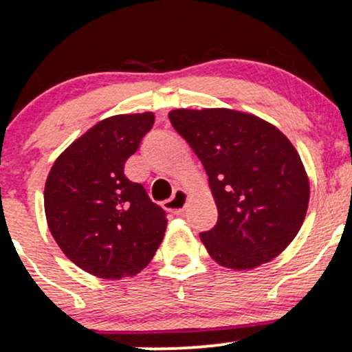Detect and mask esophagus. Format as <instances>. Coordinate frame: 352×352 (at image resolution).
<instances>
[{
	"instance_id": "1",
	"label": "esophagus",
	"mask_w": 352,
	"mask_h": 352,
	"mask_svg": "<svg viewBox=\"0 0 352 352\" xmlns=\"http://www.w3.org/2000/svg\"><path fill=\"white\" fill-rule=\"evenodd\" d=\"M187 200H188V193L185 192V190L177 188L175 193H173L170 199L165 200V208L170 210V212L180 213L182 210L185 208V205H187Z\"/></svg>"
}]
</instances>
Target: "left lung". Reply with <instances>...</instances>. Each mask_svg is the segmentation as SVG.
Listing matches in <instances>:
<instances>
[{"label": "left lung", "mask_w": 352, "mask_h": 352, "mask_svg": "<svg viewBox=\"0 0 352 352\" xmlns=\"http://www.w3.org/2000/svg\"><path fill=\"white\" fill-rule=\"evenodd\" d=\"M168 119L208 175L218 221L200 240L218 265L268 263L300 232L309 180L300 153L280 129L233 109H175Z\"/></svg>", "instance_id": "8db88e82"}]
</instances>
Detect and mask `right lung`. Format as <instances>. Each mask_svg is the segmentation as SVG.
<instances>
[{
	"label": "right lung",
	"mask_w": 352,
	"mask_h": 352,
	"mask_svg": "<svg viewBox=\"0 0 352 352\" xmlns=\"http://www.w3.org/2000/svg\"><path fill=\"white\" fill-rule=\"evenodd\" d=\"M155 116L100 120L56 159L44 185V212L56 243L74 265L104 280L134 276L162 243L167 218L124 165Z\"/></svg>",
	"instance_id": "add662e5"
}]
</instances>
